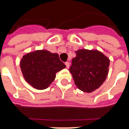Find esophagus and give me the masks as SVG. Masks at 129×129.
<instances>
[{"instance_id": "34e87169", "label": "esophagus", "mask_w": 129, "mask_h": 129, "mask_svg": "<svg viewBox=\"0 0 129 129\" xmlns=\"http://www.w3.org/2000/svg\"><path fill=\"white\" fill-rule=\"evenodd\" d=\"M65 65H66V67H67V68H69V67H70V63H69V62H66Z\"/></svg>"}]
</instances>
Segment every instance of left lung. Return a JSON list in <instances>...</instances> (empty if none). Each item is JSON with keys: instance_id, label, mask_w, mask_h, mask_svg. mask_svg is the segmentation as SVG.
<instances>
[{"instance_id": "left-lung-1", "label": "left lung", "mask_w": 129, "mask_h": 129, "mask_svg": "<svg viewBox=\"0 0 129 129\" xmlns=\"http://www.w3.org/2000/svg\"><path fill=\"white\" fill-rule=\"evenodd\" d=\"M76 53L70 68L75 84L83 92H93L106 80L110 59L98 50L79 49Z\"/></svg>"}]
</instances>
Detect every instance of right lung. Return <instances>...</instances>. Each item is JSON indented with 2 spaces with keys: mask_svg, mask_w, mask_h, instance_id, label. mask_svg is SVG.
<instances>
[{
  "mask_svg": "<svg viewBox=\"0 0 129 129\" xmlns=\"http://www.w3.org/2000/svg\"><path fill=\"white\" fill-rule=\"evenodd\" d=\"M20 67L25 81L37 90L49 87L56 77V73L66 68L58 53L46 50L26 53L20 60Z\"/></svg>",
  "mask_w": 129,
  "mask_h": 129,
  "instance_id": "add662e5",
  "label": "right lung"
}]
</instances>
